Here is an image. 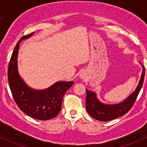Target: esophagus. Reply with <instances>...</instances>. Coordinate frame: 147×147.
I'll return each instance as SVG.
<instances>
[{"label": "esophagus", "mask_w": 147, "mask_h": 147, "mask_svg": "<svg viewBox=\"0 0 147 147\" xmlns=\"http://www.w3.org/2000/svg\"><path fill=\"white\" fill-rule=\"evenodd\" d=\"M80 77L81 79H85V75H84V73H82L80 74Z\"/></svg>", "instance_id": "34e87169"}]
</instances>
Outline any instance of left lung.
<instances>
[{"label": "left lung", "instance_id": "8db88e82", "mask_svg": "<svg viewBox=\"0 0 147 147\" xmlns=\"http://www.w3.org/2000/svg\"><path fill=\"white\" fill-rule=\"evenodd\" d=\"M139 63L142 67V72L137 88L127 98L120 103L114 105L102 103L97 99V94L94 92L86 89V109L90 116L99 121H107L123 116L129 111L137 100L144 82L145 68L142 63Z\"/></svg>", "mask_w": 147, "mask_h": 147}]
</instances>
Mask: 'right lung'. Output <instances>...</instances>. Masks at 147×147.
Instances as JSON below:
<instances>
[{
    "label": "right lung",
    "mask_w": 147,
    "mask_h": 147,
    "mask_svg": "<svg viewBox=\"0 0 147 147\" xmlns=\"http://www.w3.org/2000/svg\"><path fill=\"white\" fill-rule=\"evenodd\" d=\"M33 34L32 32L20 38L15 47L8 65V82L15 102L24 113L34 119L48 120L60 113L63 97L74 82L60 81L41 90H35L25 82L18 69L19 46L22 40L28 39Z\"/></svg>",
    "instance_id": "add662e5"
}]
</instances>
